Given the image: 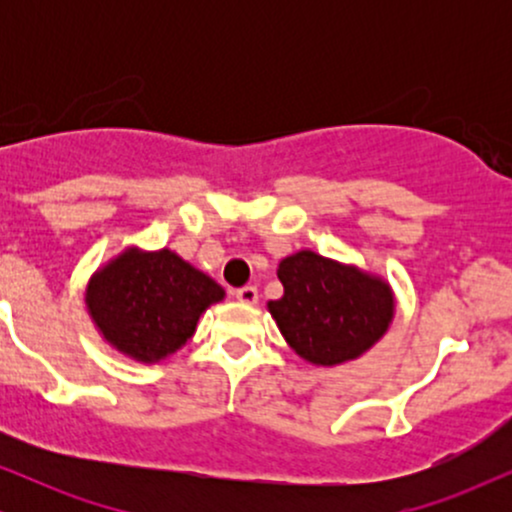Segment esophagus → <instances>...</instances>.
<instances>
[{"label":"esophagus","instance_id":"esophagus-1","mask_svg":"<svg viewBox=\"0 0 512 512\" xmlns=\"http://www.w3.org/2000/svg\"><path fill=\"white\" fill-rule=\"evenodd\" d=\"M236 298L240 303H257V298H260V293H257V286H243V289L236 291Z\"/></svg>","mask_w":512,"mask_h":512}]
</instances>
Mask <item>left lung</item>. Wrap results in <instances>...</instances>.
<instances>
[{
    "mask_svg": "<svg viewBox=\"0 0 512 512\" xmlns=\"http://www.w3.org/2000/svg\"><path fill=\"white\" fill-rule=\"evenodd\" d=\"M276 274L284 296L269 301V313L291 349L317 366L358 358L395 315V298L383 279L317 252L286 257Z\"/></svg>",
    "mask_w": 512,
    "mask_h": 512,
    "instance_id": "obj_1",
    "label": "left lung"
}]
</instances>
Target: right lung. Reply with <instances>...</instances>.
Wrapping results in <instances>:
<instances>
[{
	"instance_id": "add662e5",
	"label": "right lung",
	"mask_w": 512,
	"mask_h": 512,
	"mask_svg": "<svg viewBox=\"0 0 512 512\" xmlns=\"http://www.w3.org/2000/svg\"><path fill=\"white\" fill-rule=\"evenodd\" d=\"M223 289L170 250H125L91 279L86 305L103 337L122 354L154 363L195 334Z\"/></svg>"
}]
</instances>
